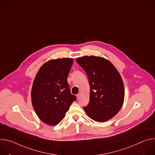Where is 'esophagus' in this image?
I'll return each mask as SVG.
<instances>
[{"label":"esophagus","instance_id":"esophagus-1","mask_svg":"<svg viewBox=\"0 0 155 155\" xmlns=\"http://www.w3.org/2000/svg\"><path fill=\"white\" fill-rule=\"evenodd\" d=\"M76 97H77V99H78V100L80 99V98H81V94H77V95H76Z\"/></svg>","mask_w":155,"mask_h":155}]
</instances>
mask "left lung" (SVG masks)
<instances>
[{
	"instance_id": "left-lung-1",
	"label": "left lung",
	"mask_w": 155,
	"mask_h": 155,
	"mask_svg": "<svg viewBox=\"0 0 155 155\" xmlns=\"http://www.w3.org/2000/svg\"><path fill=\"white\" fill-rule=\"evenodd\" d=\"M87 75L90 84L89 104L83 109L97 122H105L121 108L124 87L119 72L108 60L100 57L85 56L76 59Z\"/></svg>"
}]
</instances>
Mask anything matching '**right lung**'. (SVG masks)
I'll use <instances>...</instances> for the list:
<instances>
[{
	"instance_id": "right-lung-1",
	"label": "right lung",
	"mask_w": 155,
	"mask_h": 155,
	"mask_svg": "<svg viewBox=\"0 0 155 155\" xmlns=\"http://www.w3.org/2000/svg\"><path fill=\"white\" fill-rule=\"evenodd\" d=\"M73 63L72 58L50 60L40 68L34 79L31 91L32 106L47 124H58L76 100L67 81Z\"/></svg>"
}]
</instances>
